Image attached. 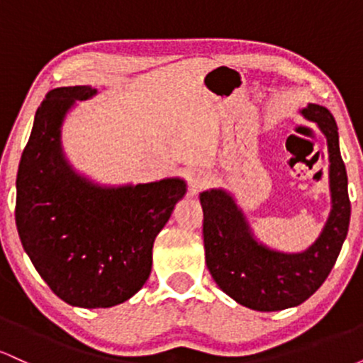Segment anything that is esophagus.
I'll return each mask as SVG.
<instances>
[{"instance_id":"34e87169","label":"esophagus","mask_w":363,"mask_h":363,"mask_svg":"<svg viewBox=\"0 0 363 363\" xmlns=\"http://www.w3.org/2000/svg\"><path fill=\"white\" fill-rule=\"evenodd\" d=\"M206 184H208L206 172H203V170H196V172L191 174V177H189V189H191V193L196 194V193H198V191H201Z\"/></svg>"}]
</instances>
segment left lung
Listing matches in <instances>:
<instances>
[{"label":"left lung","mask_w":363,"mask_h":363,"mask_svg":"<svg viewBox=\"0 0 363 363\" xmlns=\"http://www.w3.org/2000/svg\"><path fill=\"white\" fill-rule=\"evenodd\" d=\"M301 112L326 136L331 189V213L309 249L290 254L266 247L256 240L234 196L223 189L199 194L208 269L228 297L254 311H283L307 301L331 273L348 234V177L336 121L318 104Z\"/></svg>","instance_id":"left-lung-1"}]
</instances>
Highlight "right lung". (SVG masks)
Instances as JSON below:
<instances>
[{
  "instance_id": "add662e5",
  "label": "right lung",
  "mask_w": 363,
  "mask_h": 363,
  "mask_svg": "<svg viewBox=\"0 0 363 363\" xmlns=\"http://www.w3.org/2000/svg\"><path fill=\"white\" fill-rule=\"evenodd\" d=\"M95 94L78 85L45 95L16 174L25 252L61 301L83 309L118 306L145 285L155 237L186 194L179 177L111 187L74 172L62 152V121Z\"/></svg>"
}]
</instances>
